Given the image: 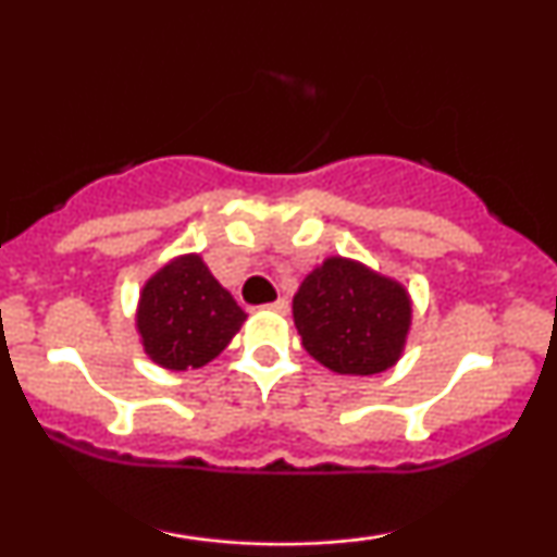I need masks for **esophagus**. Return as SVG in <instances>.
<instances>
[{"mask_svg":"<svg viewBox=\"0 0 557 557\" xmlns=\"http://www.w3.org/2000/svg\"><path fill=\"white\" fill-rule=\"evenodd\" d=\"M267 309L277 311V314H287V309H290V306H287L285 298H277V300H272V304H267Z\"/></svg>","mask_w":557,"mask_h":557,"instance_id":"esophagus-1","label":"esophagus"}]
</instances>
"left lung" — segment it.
I'll list each match as a JSON object with an SVG mask.
<instances>
[{
  "label": "left lung",
  "mask_w": 557,
  "mask_h": 557,
  "mask_svg": "<svg viewBox=\"0 0 557 557\" xmlns=\"http://www.w3.org/2000/svg\"><path fill=\"white\" fill-rule=\"evenodd\" d=\"M293 322L304 348L332 372L380 374L398 361L411 300L393 280L337 257L300 283Z\"/></svg>",
  "instance_id": "obj_1"
}]
</instances>
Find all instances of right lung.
Masks as SVG:
<instances>
[{"instance_id":"obj_1","label":"right lung","mask_w":557,"mask_h":557,"mask_svg":"<svg viewBox=\"0 0 557 557\" xmlns=\"http://www.w3.org/2000/svg\"><path fill=\"white\" fill-rule=\"evenodd\" d=\"M246 311L212 277L201 257H181L159 270L140 293L138 332L159 367L198 369L220 356Z\"/></svg>"}]
</instances>
